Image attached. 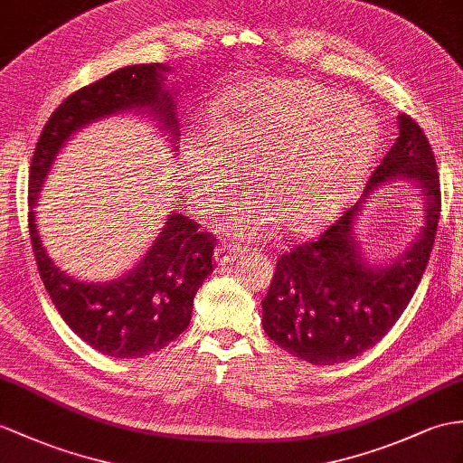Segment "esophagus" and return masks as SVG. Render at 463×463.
I'll use <instances>...</instances> for the list:
<instances>
[{"mask_svg": "<svg viewBox=\"0 0 463 463\" xmlns=\"http://www.w3.org/2000/svg\"><path fill=\"white\" fill-rule=\"evenodd\" d=\"M213 255H216L218 265H225V263L235 261V259L240 257V250H235V247H232L228 243H220L216 247V253H213Z\"/></svg>", "mask_w": 463, "mask_h": 463, "instance_id": "1", "label": "esophagus"}]
</instances>
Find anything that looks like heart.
Returning <instances> with one entry per match:
<instances>
[{"mask_svg": "<svg viewBox=\"0 0 463 463\" xmlns=\"http://www.w3.org/2000/svg\"><path fill=\"white\" fill-rule=\"evenodd\" d=\"M377 143L375 116L344 92L312 82L255 84L225 98L216 128L196 137L190 186L210 206L212 198L238 183L240 166H247L275 216L285 218L288 230H307L362 176ZM335 177V193L311 207ZM269 211L259 198H243L222 212L220 223L251 238L273 220Z\"/></svg>", "mask_w": 463, "mask_h": 463, "instance_id": "b5f03b06", "label": "heart"}]
</instances>
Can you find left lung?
Instances as JSON below:
<instances>
[{"mask_svg":"<svg viewBox=\"0 0 463 463\" xmlns=\"http://www.w3.org/2000/svg\"><path fill=\"white\" fill-rule=\"evenodd\" d=\"M399 175L420 184L427 200L423 232L391 266L371 268L353 241V218L373 190ZM442 208L434 151L411 116H399V137L367 180L364 198L318 238L277 259L263 298V330L277 345L314 365L362 355L385 335L411 302L434 247Z\"/></svg>","mask_w":463,"mask_h":463,"instance_id":"1","label":"left lung"}]
</instances>
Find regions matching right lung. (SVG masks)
I'll return each instance as SVG.
<instances>
[{"label":"right lung","instance_id":"add662e5","mask_svg":"<svg viewBox=\"0 0 463 463\" xmlns=\"http://www.w3.org/2000/svg\"><path fill=\"white\" fill-rule=\"evenodd\" d=\"M166 66L133 64L66 98L44 123L29 173V235L39 275L62 320L82 340L119 359L159 352L186 330L194 297L213 270V235L183 213H171L161 235L128 275L111 283H82L56 269L44 251L35 204L56 153L71 135L99 118L149 109L161 129L178 137L175 99L163 84Z\"/></svg>","mask_w":463,"mask_h":463}]
</instances>
